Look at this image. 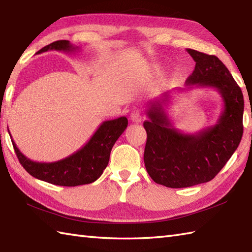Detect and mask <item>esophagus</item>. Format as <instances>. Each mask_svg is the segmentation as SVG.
Returning a JSON list of instances; mask_svg holds the SVG:
<instances>
[{"label":"esophagus","mask_w":252,"mask_h":252,"mask_svg":"<svg viewBox=\"0 0 252 252\" xmlns=\"http://www.w3.org/2000/svg\"><path fill=\"white\" fill-rule=\"evenodd\" d=\"M131 120L132 122H135V123H140L142 121V115H141V111L140 110H134L131 114Z\"/></svg>","instance_id":"obj_1"}]
</instances>
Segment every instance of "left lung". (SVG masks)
<instances>
[{
    "label": "left lung",
    "instance_id": "8db88e82",
    "mask_svg": "<svg viewBox=\"0 0 252 252\" xmlns=\"http://www.w3.org/2000/svg\"><path fill=\"white\" fill-rule=\"evenodd\" d=\"M186 51L196 63L195 70L186 80V87L178 90L216 89L223 109L215 126L189 134L175 129L165 111L172 92L147 103L144 162L154 182L171 189L211 181L236 151L244 132V96L231 72L215 55Z\"/></svg>",
    "mask_w": 252,
    "mask_h": 252
}]
</instances>
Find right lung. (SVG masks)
Instances as JSON below:
<instances>
[{
    "instance_id": "right-lung-1",
    "label": "right lung",
    "mask_w": 252,
    "mask_h": 252,
    "mask_svg": "<svg viewBox=\"0 0 252 252\" xmlns=\"http://www.w3.org/2000/svg\"><path fill=\"white\" fill-rule=\"evenodd\" d=\"M47 51L72 53L79 51V47L72 45L67 40H60L44 46L37 53ZM126 126L127 119L126 117L104 121L82 148L70 156L54 162H37L30 160L16 146L12 135L10 138L20 164L33 178L54 185L78 186L93 183L103 174L109 161L111 148Z\"/></svg>"
}]
</instances>
